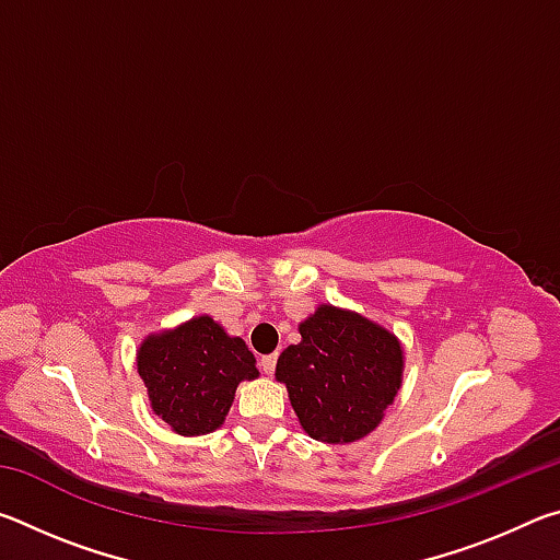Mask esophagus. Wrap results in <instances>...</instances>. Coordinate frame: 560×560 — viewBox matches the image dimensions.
I'll use <instances>...</instances> for the list:
<instances>
[{
    "instance_id": "obj_1",
    "label": "esophagus",
    "mask_w": 560,
    "mask_h": 560,
    "mask_svg": "<svg viewBox=\"0 0 560 560\" xmlns=\"http://www.w3.org/2000/svg\"><path fill=\"white\" fill-rule=\"evenodd\" d=\"M261 371L267 373V375H271L273 373V368H277V353H269V355H261Z\"/></svg>"
}]
</instances>
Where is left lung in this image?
<instances>
[{
  "label": "left lung",
  "instance_id": "left-lung-1",
  "mask_svg": "<svg viewBox=\"0 0 560 560\" xmlns=\"http://www.w3.org/2000/svg\"><path fill=\"white\" fill-rule=\"evenodd\" d=\"M299 334L277 360V381L287 385L301 430L326 444L368 438L402 387L400 338L330 303L303 318Z\"/></svg>",
  "mask_w": 560,
  "mask_h": 560
}]
</instances>
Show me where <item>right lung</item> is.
Returning <instances> with one entry per match:
<instances>
[{"label":"right lung","instance_id":"add662e5","mask_svg":"<svg viewBox=\"0 0 560 560\" xmlns=\"http://www.w3.org/2000/svg\"><path fill=\"white\" fill-rule=\"evenodd\" d=\"M150 410L183 438L220 430L236 385L259 377L257 358L212 316H195L143 338L136 353Z\"/></svg>","mask_w":560,"mask_h":560}]
</instances>
